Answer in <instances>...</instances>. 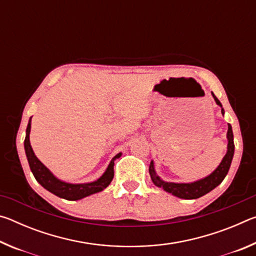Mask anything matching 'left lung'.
<instances>
[{"label": "left lung", "instance_id": "left-lung-1", "mask_svg": "<svg viewBox=\"0 0 256 256\" xmlns=\"http://www.w3.org/2000/svg\"><path fill=\"white\" fill-rule=\"evenodd\" d=\"M212 96H214L216 105L222 107V112L224 115V108L222 102L218 100L214 92H212ZM227 138H228V146H227V154L224 156V159L218 167L216 168L214 172H211L209 176L204 177L200 180L193 182V183H170V182H164L160 180V177L157 176L154 172V162H150L149 167V172L151 176V180H152L154 184L158 188H162L168 193H172V196L180 198H186V200H193V198H201L206 196V193H209L210 190L216 188L224 180V177H226L227 172L230 168L232 160L234 157V151H235V144H234V134H232V125L228 124V132H227Z\"/></svg>", "mask_w": 256, "mask_h": 256}]
</instances>
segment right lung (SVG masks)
<instances>
[{"instance_id": "add662e5", "label": "right lung", "mask_w": 256, "mask_h": 256, "mask_svg": "<svg viewBox=\"0 0 256 256\" xmlns=\"http://www.w3.org/2000/svg\"><path fill=\"white\" fill-rule=\"evenodd\" d=\"M30 128H32V118H30L27 130H26V156H27L30 170H32L34 178H36V180L42 186V188L50 190V193L55 194V196L58 198H66V200L70 201H76L88 196H92V194L100 192V190H105L107 186L110 184L112 177H114V160L116 158H120L122 154H116L115 157L112 159V162L108 164L106 172H104L100 178H98L97 180L84 184L66 183V182H62L56 178L44 164H42L40 160L34 156V150L32 148V146H30L29 141Z\"/></svg>"}]
</instances>
